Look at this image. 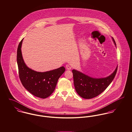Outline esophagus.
<instances>
[{
    "instance_id": "esophagus-1",
    "label": "esophagus",
    "mask_w": 132,
    "mask_h": 132,
    "mask_svg": "<svg viewBox=\"0 0 132 132\" xmlns=\"http://www.w3.org/2000/svg\"><path fill=\"white\" fill-rule=\"evenodd\" d=\"M66 69L67 70H71V67L69 65H68V64H67L66 65Z\"/></svg>"
}]
</instances>
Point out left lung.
Here are the masks:
<instances>
[{
    "mask_svg": "<svg viewBox=\"0 0 132 132\" xmlns=\"http://www.w3.org/2000/svg\"><path fill=\"white\" fill-rule=\"evenodd\" d=\"M114 43L116 42L112 37ZM116 69L107 77L94 78L76 70H72L74 85L77 94L85 99H91L98 96L104 92L112 81L117 72Z\"/></svg>",
    "mask_w": 132,
    "mask_h": 132,
    "instance_id": "8db88e82",
    "label": "left lung"
}]
</instances>
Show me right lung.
I'll list each match as a JSON object with an SVG mask.
<instances>
[{
  "instance_id": "1",
  "label": "right lung",
  "mask_w": 132,
  "mask_h": 132,
  "mask_svg": "<svg viewBox=\"0 0 132 132\" xmlns=\"http://www.w3.org/2000/svg\"><path fill=\"white\" fill-rule=\"evenodd\" d=\"M23 39L17 49L16 61L19 75L22 84L33 95L44 99L49 97L54 91L60 77L64 72L65 67L44 72H39L29 68L23 59L21 46Z\"/></svg>"
}]
</instances>
